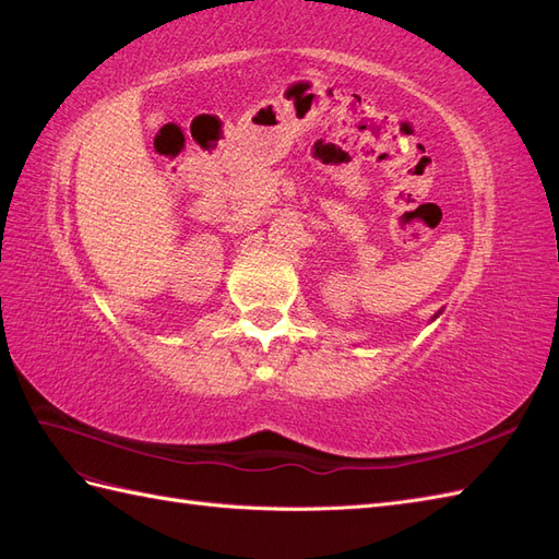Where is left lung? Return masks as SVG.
<instances>
[{"label":"left lung","instance_id":"left-lung-1","mask_svg":"<svg viewBox=\"0 0 559 559\" xmlns=\"http://www.w3.org/2000/svg\"><path fill=\"white\" fill-rule=\"evenodd\" d=\"M438 314H441V312H436V314H433V319H436V317H438Z\"/></svg>","mask_w":559,"mask_h":559}]
</instances>
